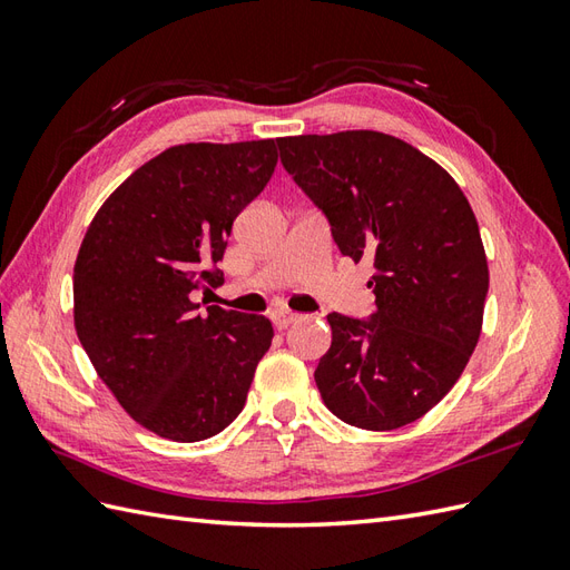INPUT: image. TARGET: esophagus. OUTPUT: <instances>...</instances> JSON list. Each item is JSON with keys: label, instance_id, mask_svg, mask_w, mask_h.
<instances>
[{"label": "esophagus", "instance_id": "34e87169", "mask_svg": "<svg viewBox=\"0 0 570 570\" xmlns=\"http://www.w3.org/2000/svg\"><path fill=\"white\" fill-rule=\"evenodd\" d=\"M298 318H301V316H298V313H294V311H274V313H272V323H274L276 331L288 328V325L296 323Z\"/></svg>", "mask_w": 570, "mask_h": 570}]
</instances>
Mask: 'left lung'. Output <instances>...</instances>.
Here are the masks:
<instances>
[{"instance_id":"8db88e82","label":"left lung","mask_w":570,"mask_h":570,"mask_svg":"<svg viewBox=\"0 0 570 570\" xmlns=\"http://www.w3.org/2000/svg\"><path fill=\"white\" fill-rule=\"evenodd\" d=\"M276 144L286 171L328 215L337 249L377 269L370 321L328 313L318 392L350 426L402 429L453 390L480 341L490 272L475 213L445 168L384 131Z\"/></svg>"}]
</instances>
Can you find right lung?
Masks as SVG:
<instances>
[{
    "instance_id": "obj_1",
    "label": "right lung",
    "mask_w": 570,
    "mask_h": 570,
    "mask_svg": "<svg viewBox=\"0 0 570 570\" xmlns=\"http://www.w3.org/2000/svg\"><path fill=\"white\" fill-rule=\"evenodd\" d=\"M274 139L178 144L139 166L95 213L72 269L78 341L139 426L210 439L237 419L274 328L193 301L220 286L235 217L269 184Z\"/></svg>"
}]
</instances>
